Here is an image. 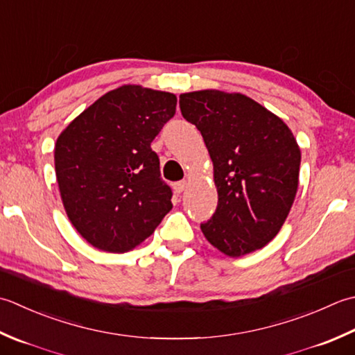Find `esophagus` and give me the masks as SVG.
I'll return each mask as SVG.
<instances>
[{
	"instance_id": "obj_1",
	"label": "esophagus",
	"mask_w": 355,
	"mask_h": 355,
	"mask_svg": "<svg viewBox=\"0 0 355 355\" xmlns=\"http://www.w3.org/2000/svg\"><path fill=\"white\" fill-rule=\"evenodd\" d=\"M186 186H187L186 182H178V183L173 184V192H175L177 196H180V193H182L186 189Z\"/></svg>"
}]
</instances>
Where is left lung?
Returning a JSON list of instances; mask_svg holds the SVG:
<instances>
[{"label": "left lung", "instance_id": "left-lung-1", "mask_svg": "<svg viewBox=\"0 0 355 355\" xmlns=\"http://www.w3.org/2000/svg\"><path fill=\"white\" fill-rule=\"evenodd\" d=\"M214 164L218 206L201 223L206 240L227 257H241L272 240L293 207L302 152L286 123L243 94L217 89L180 95Z\"/></svg>", "mask_w": 355, "mask_h": 355}]
</instances>
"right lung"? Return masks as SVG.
I'll return each mask as SVG.
<instances>
[{"label": "right lung", "mask_w": 355, "mask_h": 355, "mask_svg": "<svg viewBox=\"0 0 355 355\" xmlns=\"http://www.w3.org/2000/svg\"><path fill=\"white\" fill-rule=\"evenodd\" d=\"M177 96L124 85L100 96L61 132L55 173L73 227L94 248L123 254L172 209L150 143L175 115Z\"/></svg>", "instance_id": "obj_1"}]
</instances>
